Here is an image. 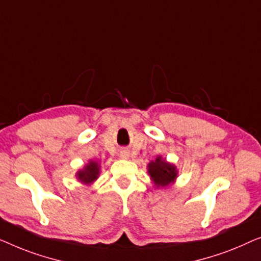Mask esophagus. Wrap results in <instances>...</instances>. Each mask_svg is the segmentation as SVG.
<instances>
[{"label": "esophagus", "mask_w": 261, "mask_h": 261, "mask_svg": "<svg viewBox=\"0 0 261 261\" xmlns=\"http://www.w3.org/2000/svg\"><path fill=\"white\" fill-rule=\"evenodd\" d=\"M120 157H122V159H127V157H129V152L122 151V152H120Z\"/></svg>", "instance_id": "1"}]
</instances>
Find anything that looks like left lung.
<instances>
[{
    "label": "left lung",
    "instance_id": "left-lung-1",
    "mask_svg": "<svg viewBox=\"0 0 261 261\" xmlns=\"http://www.w3.org/2000/svg\"><path fill=\"white\" fill-rule=\"evenodd\" d=\"M148 168L149 174L157 187H167L177 176L176 168L172 164L167 163L161 157H157L156 161L150 162Z\"/></svg>",
    "mask_w": 261,
    "mask_h": 261
}]
</instances>
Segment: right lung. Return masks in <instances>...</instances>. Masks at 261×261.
I'll return each instance as SVG.
<instances>
[{
    "instance_id": "add662e5",
    "label": "right lung",
    "mask_w": 261,
    "mask_h": 261,
    "mask_svg": "<svg viewBox=\"0 0 261 261\" xmlns=\"http://www.w3.org/2000/svg\"><path fill=\"white\" fill-rule=\"evenodd\" d=\"M98 174H99L98 163L90 162L84 170H80L78 172V178L84 183H91L98 177Z\"/></svg>"
}]
</instances>
